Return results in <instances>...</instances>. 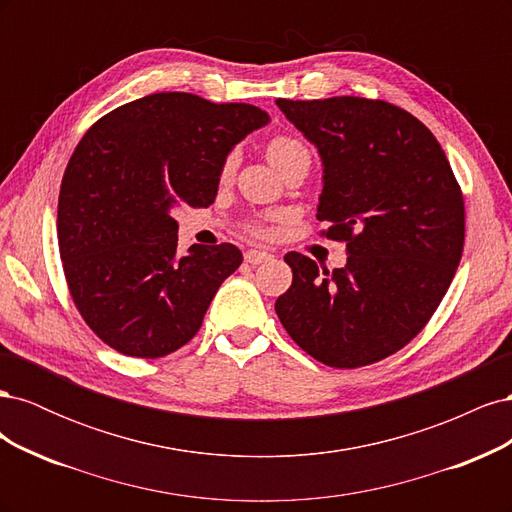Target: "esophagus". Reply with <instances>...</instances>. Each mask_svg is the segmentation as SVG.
Segmentation results:
<instances>
[{
    "instance_id": "obj_1",
    "label": "esophagus",
    "mask_w": 512,
    "mask_h": 512,
    "mask_svg": "<svg viewBox=\"0 0 512 512\" xmlns=\"http://www.w3.org/2000/svg\"><path fill=\"white\" fill-rule=\"evenodd\" d=\"M271 260V254L265 250H250L245 252V262H250V265H260V262Z\"/></svg>"
}]
</instances>
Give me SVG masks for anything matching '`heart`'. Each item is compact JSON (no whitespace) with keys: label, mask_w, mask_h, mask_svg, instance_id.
Wrapping results in <instances>:
<instances>
[{"label":"heart","mask_w":512,"mask_h":512,"mask_svg":"<svg viewBox=\"0 0 512 512\" xmlns=\"http://www.w3.org/2000/svg\"><path fill=\"white\" fill-rule=\"evenodd\" d=\"M267 156L269 160L273 162V166L280 170L284 168L286 164L290 162H307L312 160V151H309V147L305 145L303 138L294 136V134H277L273 136L269 145H267ZM235 164H237V158L235 156H228L224 166H222V177L228 179L232 175V170H235Z\"/></svg>","instance_id":"b5f03b06"}]
</instances>
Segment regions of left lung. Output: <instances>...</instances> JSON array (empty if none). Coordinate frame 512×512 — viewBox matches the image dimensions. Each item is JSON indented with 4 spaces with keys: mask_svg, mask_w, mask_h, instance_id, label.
Instances as JSON below:
<instances>
[{
    "mask_svg": "<svg viewBox=\"0 0 512 512\" xmlns=\"http://www.w3.org/2000/svg\"><path fill=\"white\" fill-rule=\"evenodd\" d=\"M322 160L316 218L344 241L333 273L288 252L292 286L275 301L316 361L354 369L404 348L436 312L463 252V196L440 143L408 111L337 96L275 100Z\"/></svg>",
    "mask_w": 512,
    "mask_h": 512,
    "instance_id": "left-lung-1",
    "label": "left lung"
}]
</instances>
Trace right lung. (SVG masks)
I'll list each match as a JSON object with an SVG mask.
<instances>
[{"mask_svg":"<svg viewBox=\"0 0 512 512\" xmlns=\"http://www.w3.org/2000/svg\"><path fill=\"white\" fill-rule=\"evenodd\" d=\"M269 121L252 104L166 91L85 132L61 181L57 239L72 301L104 344L160 359L198 333L243 256L232 243L177 256L173 211L209 207L228 153Z\"/></svg>","mask_w":512,"mask_h":512,"instance_id":"right-lung-1","label":"right lung"}]
</instances>
